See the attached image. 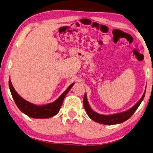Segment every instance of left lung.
Returning <instances> with one entry per match:
<instances>
[{"label": "left lung", "instance_id": "8db88e82", "mask_svg": "<svg viewBox=\"0 0 153 153\" xmlns=\"http://www.w3.org/2000/svg\"><path fill=\"white\" fill-rule=\"evenodd\" d=\"M145 93H146V91L144 92V94L141 97V99L139 100V102H137L135 106L132 107L131 108L128 110L127 111L121 112V113L109 115V116L97 114L96 112H94L93 110H91V108L89 106L88 102H87L86 94L85 95L84 98H83V105H84L85 110L87 114H88V116L90 117V118H91L92 120H94V121L99 123H101V124H104V125L118 124L127 121V119H129L130 117L134 114V112H136V111L137 109V108L139 107L140 104H141L142 101L143 100L145 96Z\"/></svg>", "mask_w": 153, "mask_h": 153}]
</instances>
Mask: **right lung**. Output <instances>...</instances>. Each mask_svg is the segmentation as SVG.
I'll use <instances>...</instances> for the list:
<instances>
[{
  "instance_id": "1",
  "label": "right lung",
  "mask_w": 153,
  "mask_h": 153,
  "mask_svg": "<svg viewBox=\"0 0 153 153\" xmlns=\"http://www.w3.org/2000/svg\"><path fill=\"white\" fill-rule=\"evenodd\" d=\"M73 85L74 83H72L68 87L66 91L55 102L44 105V106H36L35 104L30 103V102L25 100L21 96H19L18 94L17 93L16 90L13 88V85H12L11 80L9 79V81L10 91H11L12 97H13L18 108L28 117H32V118L37 119L50 118V117H53L54 115L58 113L62 103H63L65 96L68 93V91L71 89V87L73 86Z\"/></svg>"
}]
</instances>
